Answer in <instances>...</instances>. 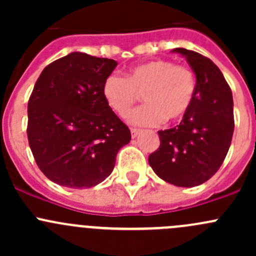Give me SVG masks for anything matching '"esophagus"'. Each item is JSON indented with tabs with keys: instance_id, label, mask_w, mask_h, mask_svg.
<instances>
[{
	"instance_id": "obj_1",
	"label": "esophagus",
	"mask_w": 256,
	"mask_h": 256,
	"mask_svg": "<svg viewBox=\"0 0 256 256\" xmlns=\"http://www.w3.org/2000/svg\"><path fill=\"white\" fill-rule=\"evenodd\" d=\"M140 132H141V130L140 128H131V136H132V138H138V135H140Z\"/></svg>"
}]
</instances>
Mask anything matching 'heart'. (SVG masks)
Here are the masks:
<instances>
[{
	"label": "heart",
	"mask_w": 256,
	"mask_h": 256,
	"mask_svg": "<svg viewBox=\"0 0 256 256\" xmlns=\"http://www.w3.org/2000/svg\"><path fill=\"white\" fill-rule=\"evenodd\" d=\"M197 80L192 69L171 60H151L128 69L125 78L112 74L105 79L102 95L116 115L126 118L142 96L144 106L128 118L138 126L174 122L190 112Z\"/></svg>",
	"instance_id": "heart-1"
}]
</instances>
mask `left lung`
I'll return each mask as SVG.
<instances>
[{
    "instance_id": "8db88e82",
    "label": "left lung",
    "mask_w": 256,
    "mask_h": 256,
    "mask_svg": "<svg viewBox=\"0 0 256 256\" xmlns=\"http://www.w3.org/2000/svg\"><path fill=\"white\" fill-rule=\"evenodd\" d=\"M197 78L196 96L180 125L158 131L160 147L148 164L160 178L177 187H194L216 174L234 132L233 95L218 66L202 54L174 48Z\"/></svg>"
}]
</instances>
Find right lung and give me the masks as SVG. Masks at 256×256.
<instances>
[{
    "instance_id": "right-lung-1",
    "label": "right lung",
    "mask_w": 256,
    "mask_h": 256,
    "mask_svg": "<svg viewBox=\"0 0 256 256\" xmlns=\"http://www.w3.org/2000/svg\"><path fill=\"white\" fill-rule=\"evenodd\" d=\"M118 63L73 52L43 69L28 100L27 136L44 176L69 188H90L110 176L128 126L102 95Z\"/></svg>"
}]
</instances>
